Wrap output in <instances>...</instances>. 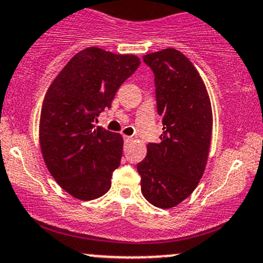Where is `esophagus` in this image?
<instances>
[{
  "label": "esophagus",
  "mask_w": 263,
  "mask_h": 263,
  "mask_svg": "<svg viewBox=\"0 0 263 263\" xmlns=\"http://www.w3.org/2000/svg\"><path fill=\"white\" fill-rule=\"evenodd\" d=\"M123 140H125L126 142H129V141H132V137L131 136H123Z\"/></svg>",
  "instance_id": "1"
}]
</instances>
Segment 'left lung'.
I'll return each mask as SVG.
<instances>
[{
  "instance_id": "left-lung-1",
  "label": "left lung",
  "mask_w": 263,
  "mask_h": 263,
  "mask_svg": "<svg viewBox=\"0 0 263 263\" xmlns=\"http://www.w3.org/2000/svg\"><path fill=\"white\" fill-rule=\"evenodd\" d=\"M143 62L155 74L157 111L164 131L161 142L147 144L137 171L143 197L170 209L188 198L203 177L213 132L211 104L198 70L179 50L149 53Z\"/></svg>"
}]
</instances>
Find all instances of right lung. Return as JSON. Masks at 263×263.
<instances>
[{
    "label": "right lung",
    "mask_w": 263,
    "mask_h": 263,
    "mask_svg": "<svg viewBox=\"0 0 263 263\" xmlns=\"http://www.w3.org/2000/svg\"><path fill=\"white\" fill-rule=\"evenodd\" d=\"M141 64L131 54L96 47L81 50L57 75L44 96L39 143L45 165L71 197L93 200L110 189L122 157V136L93 121Z\"/></svg>",
    "instance_id": "add662e5"
}]
</instances>
